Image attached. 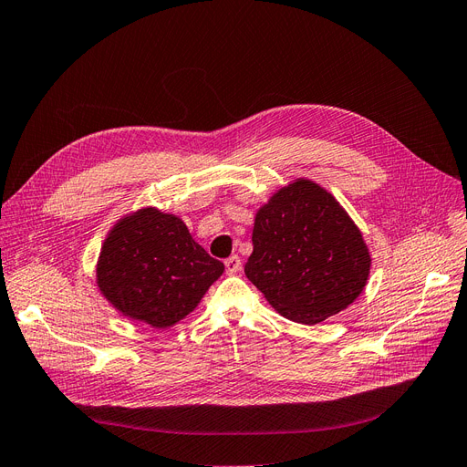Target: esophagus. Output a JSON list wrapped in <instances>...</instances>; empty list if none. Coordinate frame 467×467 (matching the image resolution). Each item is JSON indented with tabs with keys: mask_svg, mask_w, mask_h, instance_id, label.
Instances as JSON below:
<instances>
[{
	"mask_svg": "<svg viewBox=\"0 0 467 467\" xmlns=\"http://www.w3.org/2000/svg\"><path fill=\"white\" fill-rule=\"evenodd\" d=\"M224 271H227V275H236L240 271V257L231 255L229 260H224Z\"/></svg>",
	"mask_w": 467,
	"mask_h": 467,
	"instance_id": "esophagus-1",
	"label": "esophagus"
}]
</instances>
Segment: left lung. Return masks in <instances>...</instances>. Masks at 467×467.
Wrapping results in <instances>:
<instances>
[{
	"mask_svg": "<svg viewBox=\"0 0 467 467\" xmlns=\"http://www.w3.org/2000/svg\"><path fill=\"white\" fill-rule=\"evenodd\" d=\"M246 277L290 321L317 325L364 292L371 254L337 198L309 179L281 186L257 210Z\"/></svg>",
	"mask_w": 467,
	"mask_h": 467,
	"instance_id": "obj_1",
	"label": "left lung"
}]
</instances>
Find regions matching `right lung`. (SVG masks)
Returning <instances> with one entry per match:
<instances>
[{
	"label": "right lung",
	"instance_id": "add662e5",
	"mask_svg": "<svg viewBox=\"0 0 467 467\" xmlns=\"http://www.w3.org/2000/svg\"><path fill=\"white\" fill-rule=\"evenodd\" d=\"M223 271L179 215L146 205L109 229L98 255L96 286L120 316L169 329L194 312Z\"/></svg>",
	"mask_w": 467,
	"mask_h": 467
}]
</instances>
